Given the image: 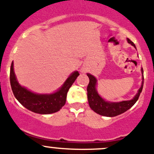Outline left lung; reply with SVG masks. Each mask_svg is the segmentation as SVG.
<instances>
[{
	"label": "left lung",
	"instance_id": "1",
	"mask_svg": "<svg viewBox=\"0 0 154 154\" xmlns=\"http://www.w3.org/2000/svg\"><path fill=\"white\" fill-rule=\"evenodd\" d=\"M127 41L129 44H131L135 47L134 43L132 42L129 38ZM141 72L142 74L144 72L143 68H141ZM87 76L89 78V83L87 86V98L89 107L95 113L104 116V117H115V116L124 113L130 107H132L138 101L140 94L142 91L143 85H144V81H142V85L141 88L138 89V93L132 100L120 101V102H109L101 98L97 92L96 88H95L97 80L95 77L89 74H87ZM143 80H144V76H143Z\"/></svg>",
	"mask_w": 154,
	"mask_h": 154
}]
</instances>
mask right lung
<instances>
[{"label": "right lung", "instance_id": "add662e5", "mask_svg": "<svg viewBox=\"0 0 154 154\" xmlns=\"http://www.w3.org/2000/svg\"><path fill=\"white\" fill-rule=\"evenodd\" d=\"M78 71H74L67 79L57 92L50 95H41L31 92L19 84L13 71V62L10 67V80L13 95L21 104L31 111L40 114H49L59 111L66 102L67 93L77 77Z\"/></svg>", "mask_w": 154, "mask_h": 154}]
</instances>
